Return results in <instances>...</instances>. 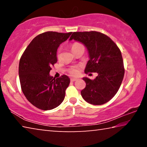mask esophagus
Masks as SVG:
<instances>
[{"label":"esophagus","mask_w":147,"mask_h":147,"mask_svg":"<svg viewBox=\"0 0 147 147\" xmlns=\"http://www.w3.org/2000/svg\"><path fill=\"white\" fill-rule=\"evenodd\" d=\"M76 80H77L76 78H71V82H75V81H76Z\"/></svg>","instance_id":"34e87169"}]
</instances>
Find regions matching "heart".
I'll return each instance as SVG.
<instances>
[{
  "mask_svg": "<svg viewBox=\"0 0 147 147\" xmlns=\"http://www.w3.org/2000/svg\"><path fill=\"white\" fill-rule=\"evenodd\" d=\"M84 47L82 44L78 43V42H75V43H74L71 45V51L73 53L74 51H75L76 50H77L78 49H79L80 47ZM57 58L58 59L60 58V54H59V53L57 54ZM68 73L70 74L71 75L73 76H78L80 73L79 67H72L69 68L68 69Z\"/></svg>",
  "mask_w": 147,
  "mask_h": 147,
  "instance_id": "1",
  "label": "heart"
}]
</instances>
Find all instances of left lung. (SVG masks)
I'll use <instances>...</instances> for the list:
<instances>
[{
  "instance_id": "8db88e82",
  "label": "left lung",
  "mask_w": 147,
  "mask_h": 147,
  "mask_svg": "<svg viewBox=\"0 0 147 147\" xmlns=\"http://www.w3.org/2000/svg\"><path fill=\"white\" fill-rule=\"evenodd\" d=\"M82 43L88 49L89 60L85 73H97L95 79L84 77L86 86L81 91L83 98L93 105H102L117 93L124 74L120 49L110 38L95 31L73 32L70 40Z\"/></svg>"
}]
</instances>
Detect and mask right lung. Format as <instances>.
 <instances>
[{"instance_id": "right-lung-1", "label": "right lung", "mask_w": 147, "mask_h": 147, "mask_svg": "<svg viewBox=\"0 0 147 147\" xmlns=\"http://www.w3.org/2000/svg\"><path fill=\"white\" fill-rule=\"evenodd\" d=\"M72 32H46L34 38L21 56L19 76L23 93L30 102L42 110H50L63 102L70 83L67 75L53 78L49 74L57 62L56 52Z\"/></svg>"}]
</instances>
